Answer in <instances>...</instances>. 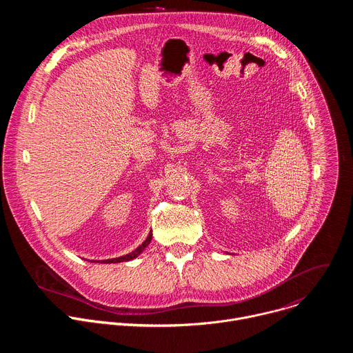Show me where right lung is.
Masks as SVG:
<instances>
[{
  "instance_id": "right-lung-1",
  "label": "right lung",
  "mask_w": 353,
  "mask_h": 353,
  "mask_svg": "<svg viewBox=\"0 0 353 353\" xmlns=\"http://www.w3.org/2000/svg\"><path fill=\"white\" fill-rule=\"evenodd\" d=\"M150 240H152V232H149V234H148V237L145 239V241H142V244L141 245H138L134 251H131V253H128V254H125V256H121V257H117V259H112V260H103L102 263H105V264H112V263H124V261H130V260H134L135 257H138L142 251L146 248V245L150 243ZM93 263H97V261H93ZM100 263V261H99Z\"/></svg>"
}]
</instances>
